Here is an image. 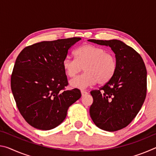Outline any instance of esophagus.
Here are the masks:
<instances>
[{"label": "esophagus", "instance_id": "esophagus-1", "mask_svg": "<svg viewBox=\"0 0 156 156\" xmlns=\"http://www.w3.org/2000/svg\"><path fill=\"white\" fill-rule=\"evenodd\" d=\"M81 94H82V96H85V95L88 94V92L84 91V90H81Z\"/></svg>", "mask_w": 156, "mask_h": 156}]
</instances>
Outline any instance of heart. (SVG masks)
Segmentation results:
<instances>
[{
  "mask_svg": "<svg viewBox=\"0 0 156 156\" xmlns=\"http://www.w3.org/2000/svg\"><path fill=\"white\" fill-rule=\"evenodd\" d=\"M74 55L76 59L67 57L62 61V67L69 78L75 77L83 67L84 73L70 82L73 87L84 89L96 83L103 85L112 80L117 70L115 56L103 47L84 44L76 50Z\"/></svg>",
  "mask_w": 156,
  "mask_h": 156,
  "instance_id": "1",
  "label": "heart"
}]
</instances>
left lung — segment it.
I'll use <instances>...</instances> for the list:
<instances>
[{"instance_id": "8db88e82", "label": "left lung", "mask_w": 156, "mask_h": 156, "mask_svg": "<svg viewBox=\"0 0 156 156\" xmlns=\"http://www.w3.org/2000/svg\"><path fill=\"white\" fill-rule=\"evenodd\" d=\"M89 41L109 46L115 53L117 70L109 83L92 90L93 103L89 109L98 127L115 131L126 127L135 118L147 95V69L136 50L118 40Z\"/></svg>"}]
</instances>
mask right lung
<instances>
[{"mask_svg":"<svg viewBox=\"0 0 156 156\" xmlns=\"http://www.w3.org/2000/svg\"><path fill=\"white\" fill-rule=\"evenodd\" d=\"M80 38L43 41L25 47L11 76V89L21 115L29 125L50 130L63 122L71 105L81 97L68 85L62 61Z\"/></svg>","mask_w":156,"mask_h":156,"instance_id":"right-lung-1","label":"right lung"}]
</instances>
